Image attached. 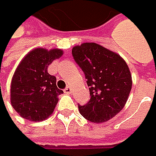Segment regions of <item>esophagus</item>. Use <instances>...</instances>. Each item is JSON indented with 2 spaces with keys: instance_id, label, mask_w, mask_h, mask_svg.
I'll return each instance as SVG.
<instances>
[{
  "instance_id": "1",
  "label": "esophagus",
  "mask_w": 156,
  "mask_h": 156,
  "mask_svg": "<svg viewBox=\"0 0 156 156\" xmlns=\"http://www.w3.org/2000/svg\"><path fill=\"white\" fill-rule=\"evenodd\" d=\"M65 94H70L71 93H72V89L70 88V87H66V88H65L64 89V91H63Z\"/></svg>"
}]
</instances>
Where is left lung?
I'll return each mask as SVG.
<instances>
[{
    "label": "left lung",
    "mask_w": 156,
    "mask_h": 156,
    "mask_svg": "<svg viewBox=\"0 0 156 156\" xmlns=\"http://www.w3.org/2000/svg\"><path fill=\"white\" fill-rule=\"evenodd\" d=\"M76 62L85 74L91 99L79 106L90 122H104L124 108L132 88V76L125 61L96 43H83L72 48Z\"/></svg>",
    "instance_id": "8db88e82"
}]
</instances>
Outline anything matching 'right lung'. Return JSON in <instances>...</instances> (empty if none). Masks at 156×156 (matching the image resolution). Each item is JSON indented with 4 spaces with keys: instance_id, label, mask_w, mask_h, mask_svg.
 <instances>
[{
    "instance_id": "add662e5",
    "label": "right lung",
    "mask_w": 156,
    "mask_h": 156,
    "mask_svg": "<svg viewBox=\"0 0 156 156\" xmlns=\"http://www.w3.org/2000/svg\"><path fill=\"white\" fill-rule=\"evenodd\" d=\"M60 48H36L21 60L13 75L10 101L14 109L22 118L41 122L54 111L58 96L63 92L58 89L56 77L48 73V65L62 56Z\"/></svg>"
}]
</instances>
